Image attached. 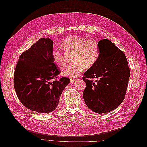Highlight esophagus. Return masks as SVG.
Wrapping results in <instances>:
<instances>
[{
  "mask_svg": "<svg viewBox=\"0 0 147 147\" xmlns=\"http://www.w3.org/2000/svg\"><path fill=\"white\" fill-rule=\"evenodd\" d=\"M75 80H76L75 78H70V83H74Z\"/></svg>",
  "mask_w": 147,
  "mask_h": 147,
  "instance_id": "obj_1",
  "label": "esophagus"
}]
</instances>
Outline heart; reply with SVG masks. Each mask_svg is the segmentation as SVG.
<instances>
[{"label":"heart","instance_id":"b5f03b06","mask_svg":"<svg viewBox=\"0 0 147 147\" xmlns=\"http://www.w3.org/2000/svg\"><path fill=\"white\" fill-rule=\"evenodd\" d=\"M60 46L65 53H74L72 61L64 70V75L70 78L78 77L85 69L91 67L98 60L100 56L99 44L96 40L88 39L78 35H72L64 38ZM54 63L61 68L67 64L65 55L60 49H55L51 53Z\"/></svg>","mask_w":147,"mask_h":147}]
</instances>
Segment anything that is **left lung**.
I'll use <instances>...</instances> for the list:
<instances>
[{"label":"left lung","mask_w":147,"mask_h":147,"mask_svg":"<svg viewBox=\"0 0 147 147\" xmlns=\"http://www.w3.org/2000/svg\"><path fill=\"white\" fill-rule=\"evenodd\" d=\"M100 56L97 63L82 77L86 86L84 102L93 112H111L122 103L126 95L130 70L124 53L107 39L98 42ZM95 78L93 81L92 79Z\"/></svg>","instance_id":"1"}]
</instances>
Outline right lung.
Segmentation results:
<instances>
[{
  "label": "right lung",
  "mask_w": 147,
  "mask_h": 147,
  "mask_svg": "<svg viewBox=\"0 0 147 147\" xmlns=\"http://www.w3.org/2000/svg\"><path fill=\"white\" fill-rule=\"evenodd\" d=\"M53 48L51 39H39L22 53L15 70L13 82L18 97L26 108L38 113L55 110L62 92L70 83L67 77L59 78L61 70L53 61Z\"/></svg>",
  "instance_id": "1"
}]
</instances>
